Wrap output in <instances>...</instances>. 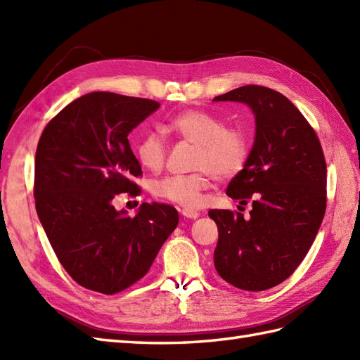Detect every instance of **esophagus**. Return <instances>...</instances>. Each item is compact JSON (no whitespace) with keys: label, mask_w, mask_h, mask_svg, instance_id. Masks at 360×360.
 I'll return each mask as SVG.
<instances>
[{"label":"esophagus","mask_w":360,"mask_h":360,"mask_svg":"<svg viewBox=\"0 0 360 360\" xmlns=\"http://www.w3.org/2000/svg\"><path fill=\"white\" fill-rule=\"evenodd\" d=\"M181 213H182V217H186V218H192V219H196L198 217L201 215V213L198 212V210H195V209H188V207L182 209V210H181Z\"/></svg>","instance_id":"34e87169"}]
</instances>
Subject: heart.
<instances>
[{"instance_id":"heart-1","label":"heart","mask_w":360,"mask_h":360,"mask_svg":"<svg viewBox=\"0 0 360 360\" xmlns=\"http://www.w3.org/2000/svg\"><path fill=\"white\" fill-rule=\"evenodd\" d=\"M164 129L195 143L192 167L198 170L153 181L150 192L159 200L195 207L201 202L205 190L210 188L212 174L217 179H232L244 170L249 160V134L240 127H226V122L212 112L181 111L167 122ZM136 156L143 168L158 172L165 164L167 145L158 133L148 131L136 143Z\"/></svg>"}]
</instances>
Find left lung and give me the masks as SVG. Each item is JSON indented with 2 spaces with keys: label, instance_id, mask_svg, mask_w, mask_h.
<instances>
[{
  "label": "left lung",
  "instance_id": "obj_1",
  "mask_svg": "<svg viewBox=\"0 0 360 360\" xmlns=\"http://www.w3.org/2000/svg\"><path fill=\"white\" fill-rule=\"evenodd\" d=\"M241 102L255 116V141L244 170L226 193L246 205L212 209L219 277L244 290H266L292 275L307 257L326 210V162L314 128L294 103L266 86L246 85L213 98Z\"/></svg>",
  "mask_w": 360,
  "mask_h": 360
}]
</instances>
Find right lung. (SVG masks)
Listing matches in <instances>:
<instances>
[{"mask_svg": "<svg viewBox=\"0 0 360 360\" xmlns=\"http://www.w3.org/2000/svg\"><path fill=\"white\" fill-rule=\"evenodd\" d=\"M158 108L150 98L96 91L65 106L38 141V218L66 272L96 292L112 295L141 280L179 223L168 204L143 202L128 217L111 202L141 190L128 134Z\"/></svg>", "mask_w": 360, "mask_h": 360, "instance_id": "right-lung-1", "label": "right lung"}]
</instances>
